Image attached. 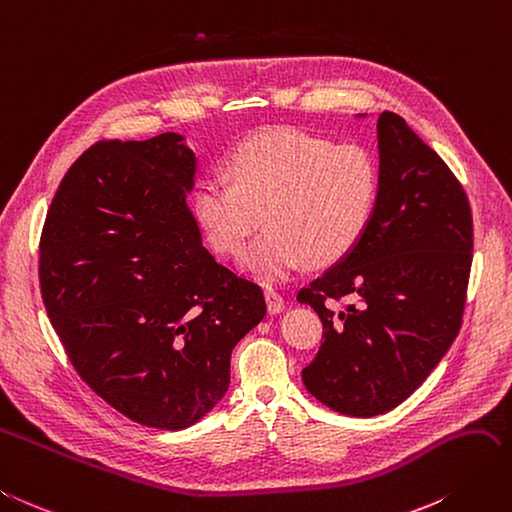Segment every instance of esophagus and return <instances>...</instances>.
I'll return each mask as SVG.
<instances>
[{
  "label": "esophagus",
  "mask_w": 512,
  "mask_h": 512,
  "mask_svg": "<svg viewBox=\"0 0 512 512\" xmlns=\"http://www.w3.org/2000/svg\"><path fill=\"white\" fill-rule=\"evenodd\" d=\"M265 299H267V310H269V314H280V312H284L286 303H284V299L280 297V293H275L273 288H267Z\"/></svg>",
  "instance_id": "obj_1"
}]
</instances>
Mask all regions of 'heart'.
I'll use <instances>...</instances> for the list:
<instances>
[{
  "label": "heart",
  "instance_id": "obj_1",
  "mask_svg": "<svg viewBox=\"0 0 512 512\" xmlns=\"http://www.w3.org/2000/svg\"><path fill=\"white\" fill-rule=\"evenodd\" d=\"M224 178L193 189V213L217 252L243 254L254 278L282 280L303 260L334 265L364 237L375 213L381 174L370 150L321 135L275 127L243 140Z\"/></svg>",
  "mask_w": 512,
  "mask_h": 512
}]
</instances>
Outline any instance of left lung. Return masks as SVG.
I'll list each match as a JSON object with an SVG mask.
<instances>
[{
    "label": "left lung",
    "instance_id": "left-lung-1",
    "mask_svg": "<svg viewBox=\"0 0 512 512\" xmlns=\"http://www.w3.org/2000/svg\"><path fill=\"white\" fill-rule=\"evenodd\" d=\"M377 140L381 189L364 237L297 295L323 323L303 385L353 418L398 407L448 353L474 252L472 209L448 165L398 114L379 116ZM344 296V311L328 306Z\"/></svg>",
    "mask_w": 512,
    "mask_h": 512
}]
</instances>
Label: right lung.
Wrapping results in <instances>:
<instances>
[{"instance_id": "right-lung-1", "label": "right lung", "mask_w": 512, "mask_h": 512, "mask_svg": "<svg viewBox=\"0 0 512 512\" xmlns=\"http://www.w3.org/2000/svg\"><path fill=\"white\" fill-rule=\"evenodd\" d=\"M196 170L178 133L96 144L62 178L40 239L45 308L81 379L163 431L213 411L232 349L267 314L260 286L202 245Z\"/></svg>"}]
</instances>
